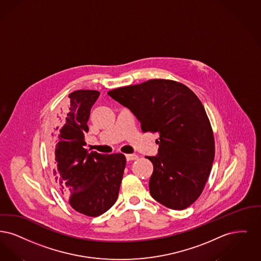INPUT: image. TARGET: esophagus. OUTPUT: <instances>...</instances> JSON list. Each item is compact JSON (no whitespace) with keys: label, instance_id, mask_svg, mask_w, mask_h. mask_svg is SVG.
<instances>
[{"label":"esophagus","instance_id":"obj_1","mask_svg":"<svg viewBox=\"0 0 261 261\" xmlns=\"http://www.w3.org/2000/svg\"><path fill=\"white\" fill-rule=\"evenodd\" d=\"M125 158H126V161H135L138 158V156L136 154H126Z\"/></svg>","mask_w":261,"mask_h":261}]
</instances>
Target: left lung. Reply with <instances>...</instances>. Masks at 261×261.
Wrapping results in <instances>:
<instances>
[{
    "instance_id": "8db88e82",
    "label": "left lung",
    "mask_w": 261,
    "mask_h": 261,
    "mask_svg": "<svg viewBox=\"0 0 261 261\" xmlns=\"http://www.w3.org/2000/svg\"><path fill=\"white\" fill-rule=\"evenodd\" d=\"M128 108L143 133H158L149 180L151 196L171 210H184L201 195L215 159V139L204 106L183 84L149 80L107 92Z\"/></svg>"
}]
</instances>
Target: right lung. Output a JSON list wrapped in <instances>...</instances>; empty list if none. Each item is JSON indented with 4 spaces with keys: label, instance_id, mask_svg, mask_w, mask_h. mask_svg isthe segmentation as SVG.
<instances>
[{
    "label": "right lung",
    "instance_id": "add662e5",
    "mask_svg": "<svg viewBox=\"0 0 261 261\" xmlns=\"http://www.w3.org/2000/svg\"><path fill=\"white\" fill-rule=\"evenodd\" d=\"M99 94L71 92L63 125L51 134L55 181L70 205L88 216H100L116 203L125 167L124 154L89 153L84 147L91 107Z\"/></svg>",
    "mask_w": 261,
    "mask_h": 261
}]
</instances>
